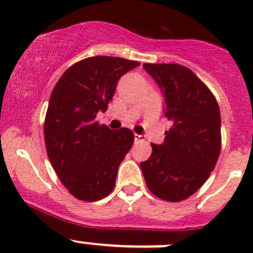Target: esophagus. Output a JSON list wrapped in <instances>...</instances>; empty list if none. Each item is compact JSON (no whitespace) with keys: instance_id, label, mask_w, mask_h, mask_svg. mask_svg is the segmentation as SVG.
<instances>
[{"instance_id":"34e87169","label":"esophagus","mask_w":253,"mask_h":253,"mask_svg":"<svg viewBox=\"0 0 253 253\" xmlns=\"http://www.w3.org/2000/svg\"><path fill=\"white\" fill-rule=\"evenodd\" d=\"M145 141V137L141 136V134H134V142L139 143V142H144Z\"/></svg>"}]
</instances>
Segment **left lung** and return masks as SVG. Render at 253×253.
Wrapping results in <instances>:
<instances>
[{
  "instance_id": "left-lung-1",
  "label": "left lung",
  "mask_w": 253,
  "mask_h": 253,
  "mask_svg": "<svg viewBox=\"0 0 253 253\" xmlns=\"http://www.w3.org/2000/svg\"><path fill=\"white\" fill-rule=\"evenodd\" d=\"M164 96L165 117L172 126L163 144H153L141 163L153 195L180 202L198 191L218 160L221 147L218 103L190 68L175 63H144Z\"/></svg>"
}]
</instances>
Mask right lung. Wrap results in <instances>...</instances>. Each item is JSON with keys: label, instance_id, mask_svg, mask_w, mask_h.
<instances>
[{"label": "right lung", "instance_id": "add662e5", "mask_svg": "<svg viewBox=\"0 0 253 253\" xmlns=\"http://www.w3.org/2000/svg\"><path fill=\"white\" fill-rule=\"evenodd\" d=\"M139 62L94 56L71 66L51 93L44 124L47 157L71 195L95 202L110 195L117 170L133 144L128 128L95 120L106 111L119 79Z\"/></svg>", "mask_w": 253, "mask_h": 253}]
</instances>
